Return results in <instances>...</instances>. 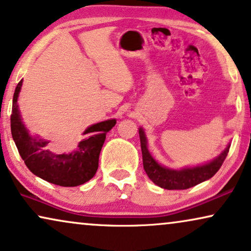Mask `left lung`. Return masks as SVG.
Here are the masks:
<instances>
[{
  "instance_id": "left-lung-1",
  "label": "left lung",
  "mask_w": 251,
  "mask_h": 251,
  "mask_svg": "<svg viewBox=\"0 0 251 251\" xmlns=\"http://www.w3.org/2000/svg\"><path fill=\"white\" fill-rule=\"evenodd\" d=\"M139 138H141V148L143 154V166L150 180L159 187L167 190H182L195 187L201 182L209 180L219 171V168L225 161L227 153L229 151V145L219 157L211 161L210 164L198 166L194 168H185L181 171H174L162 167L150 154L146 146V137L143 129H139Z\"/></svg>"
}]
</instances>
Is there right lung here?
I'll return each mask as SVG.
<instances>
[{
	"instance_id": "right-lung-1",
	"label": "right lung",
	"mask_w": 251,
	"mask_h": 251,
	"mask_svg": "<svg viewBox=\"0 0 251 251\" xmlns=\"http://www.w3.org/2000/svg\"><path fill=\"white\" fill-rule=\"evenodd\" d=\"M22 80L14 93L11 110V133L19 154L27 168L42 180L61 187H76L91 180L99 166L106 133L115 126L116 120H108L91 126L84 132L85 138L78 150L69 154H55L47 148L48 142L31 137L23 125L17 99Z\"/></svg>"
}]
</instances>
